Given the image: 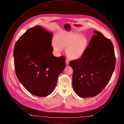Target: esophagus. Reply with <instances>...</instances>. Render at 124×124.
I'll return each mask as SVG.
<instances>
[{
	"instance_id": "esophagus-1",
	"label": "esophagus",
	"mask_w": 124,
	"mask_h": 124,
	"mask_svg": "<svg viewBox=\"0 0 124 124\" xmlns=\"http://www.w3.org/2000/svg\"><path fill=\"white\" fill-rule=\"evenodd\" d=\"M65 63H66V65H69V60L67 59H66V60H65Z\"/></svg>"
}]
</instances>
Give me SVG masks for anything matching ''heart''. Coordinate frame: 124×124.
Masks as SVG:
<instances>
[{
  "label": "heart",
  "instance_id": "heart-1",
  "mask_svg": "<svg viewBox=\"0 0 124 124\" xmlns=\"http://www.w3.org/2000/svg\"><path fill=\"white\" fill-rule=\"evenodd\" d=\"M87 39L81 34L74 32H61L52 40V45L57 52L66 48L67 57L71 59H80L88 46Z\"/></svg>",
  "mask_w": 124,
  "mask_h": 124
}]
</instances>
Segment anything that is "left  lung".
Listing matches in <instances>:
<instances>
[{"instance_id": "8db88e82", "label": "left lung", "mask_w": 124, "mask_h": 124, "mask_svg": "<svg viewBox=\"0 0 124 124\" xmlns=\"http://www.w3.org/2000/svg\"><path fill=\"white\" fill-rule=\"evenodd\" d=\"M93 32L95 34L82 56L69 63L73 69V88L83 98L94 97L105 88L116 64L111 41L100 32Z\"/></svg>"}]
</instances>
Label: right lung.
I'll use <instances>...</instances> for the list:
<instances>
[{
	"instance_id": "obj_1",
	"label": "right lung",
	"mask_w": 124,
	"mask_h": 124,
	"mask_svg": "<svg viewBox=\"0 0 124 124\" xmlns=\"http://www.w3.org/2000/svg\"><path fill=\"white\" fill-rule=\"evenodd\" d=\"M53 36L37 25L27 30L15 45L17 77L24 87L36 96L46 97L52 93L65 67V58H56L52 53Z\"/></svg>"
}]
</instances>
